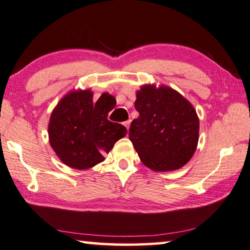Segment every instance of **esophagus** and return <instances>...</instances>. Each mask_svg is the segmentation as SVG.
<instances>
[{"instance_id":"34e87169","label":"esophagus","mask_w":250,"mask_h":250,"mask_svg":"<svg viewBox=\"0 0 250 250\" xmlns=\"http://www.w3.org/2000/svg\"><path fill=\"white\" fill-rule=\"evenodd\" d=\"M124 125L126 126V128H127V131L129 129V125H131V121H126L124 122Z\"/></svg>"}]
</instances>
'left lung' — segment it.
<instances>
[{
  "label": "left lung",
  "mask_w": 250,
  "mask_h": 250,
  "mask_svg": "<svg viewBox=\"0 0 250 250\" xmlns=\"http://www.w3.org/2000/svg\"><path fill=\"white\" fill-rule=\"evenodd\" d=\"M140 116L131 123L129 140L141 161L154 171L182 168L193 157L200 122L194 107L168 86L143 85L136 93Z\"/></svg>",
  "instance_id": "1"
}]
</instances>
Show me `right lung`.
I'll list each match as a JSON object with an SVG mask.
<instances>
[{
  "label": "right lung",
  "instance_id": "add662e5",
  "mask_svg": "<svg viewBox=\"0 0 250 250\" xmlns=\"http://www.w3.org/2000/svg\"><path fill=\"white\" fill-rule=\"evenodd\" d=\"M115 106L113 96L104 93L97 103L90 90L71 92L60 101L50 116L49 143L65 165L88 169L104 161V153L125 136V126L108 121Z\"/></svg>",
  "mask_w": 250,
  "mask_h": 250
}]
</instances>
